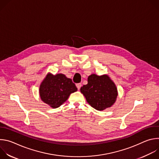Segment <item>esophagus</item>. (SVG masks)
<instances>
[{"mask_svg":"<svg viewBox=\"0 0 159 159\" xmlns=\"http://www.w3.org/2000/svg\"><path fill=\"white\" fill-rule=\"evenodd\" d=\"M76 86H77L78 90H79V89H80V87H82V84H81L80 83H79V84H76Z\"/></svg>","mask_w":159,"mask_h":159,"instance_id":"34e87169","label":"esophagus"}]
</instances>
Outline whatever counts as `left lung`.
<instances>
[{
    "label": "left lung",
    "instance_id": "obj_1",
    "mask_svg": "<svg viewBox=\"0 0 159 159\" xmlns=\"http://www.w3.org/2000/svg\"><path fill=\"white\" fill-rule=\"evenodd\" d=\"M80 92L90 106L100 111L111 107L118 95L116 85L107 75L94 74L88 77L87 84L80 88Z\"/></svg>",
    "mask_w": 159,
    "mask_h": 159
}]
</instances>
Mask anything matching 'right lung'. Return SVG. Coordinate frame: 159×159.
<instances>
[{
    "label": "right lung",
    "mask_w": 159,
    "mask_h": 159,
    "mask_svg": "<svg viewBox=\"0 0 159 159\" xmlns=\"http://www.w3.org/2000/svg\"><path fill=\"white\" fill-rule=\"evenodd\" d=\"M77 90L72 79L64 74L48 73L39 85V94L43 102L52 108H57L68 99L70 94Z\"/></svg>",
    "instance_id": "right-lung-1"
}]
</instances>
